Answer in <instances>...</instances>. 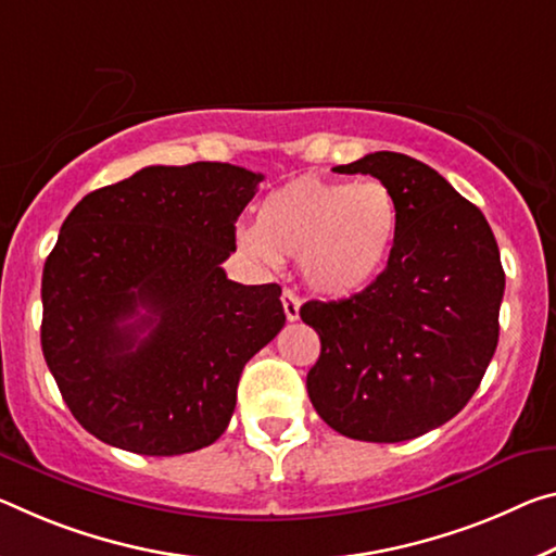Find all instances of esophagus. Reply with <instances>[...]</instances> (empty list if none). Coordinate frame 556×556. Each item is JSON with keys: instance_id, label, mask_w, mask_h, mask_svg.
Instances as JSON below:
<instances>
[{"instance_id": "1", "label": "esophagus", "mask_w": 556, "mask_h": 556, "mask_svg": "<svg viewBox=\"0 0 556 556\" xmlns=\"http://www.w3.org/2000/svg\"><path fill=\"white\" fill-rule=\"evenodd\" d=\"M281 306H285V314L289 321L299 319V306H302V302H299V296L296 292H292V289H285V292H281Z\"/></svg>"}]
</instances>
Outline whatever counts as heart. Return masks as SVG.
<instances>
[{
    "instance_id": "heart-1",
    "label": "heart",
    "mask_w": 556,
    "mask_h": 556,
    "mask_svg": "<svg viewBox=\"0 0 556 556\" xmlns=\"http://www.w3.org/2000/svg\"><path fill=\"white\" fill-rule=\"evenodd\" d=\"M395 232L399 207L383 182L299 178L260 202L257 225L240 232V244L267 267L299 257L309 289L341 299L374 285Z\"/></svg>"
}]
</instances>
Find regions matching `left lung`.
I'll list each match as a JSON object with an SVG mask.
<instances>
[{
    "instance_id": "obj_1",
    "label": "left lung",
    "mask_w": 556,
    "mask_h": 556,
    "mask_svg": "<svg viewBox=\"0 0 556 556\" xmlns=\"http://www.w3.org/2000/svg\"><path fill=\"white\" fill-rule=\"evenodd\" d=\"M333 170L381 180L399 232L364 292L299 309L321 339L306 391L337 433L401 443L443 426L478 391L497 349L505 271L488 219L433 167L378 151Z\"/></svg>"
}]
</instances>
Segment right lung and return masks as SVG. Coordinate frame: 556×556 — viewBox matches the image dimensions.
<instances>
[{"mask_svg": "<svg viewBox=\"0 0 556 556\" xmlns=\"http://www.w3.org/2000/svg\"><path fill=\"white\" fill-rule=\"evenodd\" d=\"M260 173L151 165L88 192L41 277V351L88 433L138 455L213 445L242 368L277 337L281 287H244L223 262Z\"/></svg>", "mask_w": 556, "mask_h": 556, "instance_id": "right-lung-1", "label": "right lung"}]
</instances>
